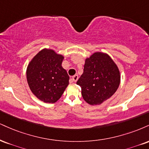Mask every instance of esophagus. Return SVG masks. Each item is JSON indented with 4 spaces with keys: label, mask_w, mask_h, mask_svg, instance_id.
Wrapping results in <instances>:
<instances>
[{
    "label": "esophagus",
    "mask_w": 149,
    "mask_h": 149,
    "mask_svg": "<svg viewBox=\"0 0 149 149\" xmlns=\"http://www.w3.org/2000/svg\"><path fill=\"white\" fill-rule=\"evenodd\" d=\"M78 79V75H74L71 78V82H76Z\"/></svg>",
    "instance_id": "esophagus-1"
}]
</instances>
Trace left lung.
Here are the masks:
<instances>
[{"instance_id":"left-lung-1","label":"left lung","mask_w":149,"mask_h":149,"mask_svg":"<svg viewBox=\"0 0 149 149\" xmlns=\"http://www.w3.org/2000/svg\"><path fill=\"white\" fill-rule=\"evenodd\" d=\"M120 73L112 58L97 52L87 58L83 73L77 81L82 98L92 105H100L113 95L120 84Z\"/></svg>"}]
</instances>
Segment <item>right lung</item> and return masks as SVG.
<instances>
[{
    "instance_id": "add662e5",
    "label": "right lung",
    "mask_w": 149,
    "mask_h": 149,
    "mask_svg": "<svg viewBox=\"0 0 149 149\" xmlns=\"http://www.w3.org/2000/svg\"><path fill=\"white\" fill-rule=\"evenodd\" d=\"M64 57L43 49L30 61L26 71L30 90L44 103H54L69 85V76L62 67Z\"/></svg>"
}]
</instances>
